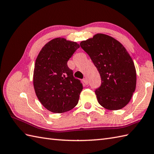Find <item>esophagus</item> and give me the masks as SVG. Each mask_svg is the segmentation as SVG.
Instances as JSON below:
<instances>
[{"label": "esophagus", "instance_id": "34e87169", "mask_svg": "<svg viewBox=\"0 0 154 154\" xmlns=\"http://www.w3.org/2000/svg\"><path fill=\"white\" fill-rule=\"evenodd\" d=\"M83 82H84V83L85 84V85H87L88 84V80L86 79V78H84V80H83Z\"/></svg>", "mask_w": 154, "mask_h": 154}]
</instances>
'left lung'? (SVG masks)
Instances as JSON below:
<instances>
[{
    "label": "left lung",
    "instance_id": "8db88e82",
    "mask_svg": "<svg viewBox=\"0 0 154 154\" xmlns=\"http://www.w3.org/2000/svg\"><path fill=\"white\" fill-rule=\"evenodd\" d=\"M80 45L100 74L101 84L95 91L99 103L109 110L125 107L136 84V68L127 51L113 37L102 33Z\"/></svg>",
    "mask_w": 154,
    "mask_h": 154
}]
</instances>
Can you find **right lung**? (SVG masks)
Masks as SVG:
<instances>
[{
	"mask_svg": "<svg viewBox=\"0 0 154 154\" xmlns=\"http://www.w3.org/2000/svg\"><path fill=\"white\" fill-rule=\"evenodd\" d=\"M79 47L76 42L58 37L40 51L34 68L33 86L37 98L47 110L61 113L78 104L83 86L74 77L67 62Z\"/></svg>",
	"mask_w": 154,
	"mask_h": 154,
	"instance_id": "right-lung-1",
	"label": "right lung"
}]
</instances>
